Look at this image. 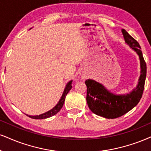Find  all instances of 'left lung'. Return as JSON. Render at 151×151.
I'll return each mask as SVG.
<instances>
[{
    "label": "left lung",
    "instance_id": "left-lung-1",
    "mask_svg": "<svg viewBox=\"0 0 151 151\" xmlns=\"http://www.w3.org/2000/svg\"><path fill=\"white\" fill-rule=\"evenodd\" d=\"M122 32L125 42L138 54L140 59L141 76L137 88L126 95H115L96 81L88 79L85 82L87 86L86 99L91 111L109 119L121 117L138 104L144 92L146 77V64L139 42L124 29Z\"/></svg>",
    "mask_w": 151,
    "mask_h": 151
}]
</instances>
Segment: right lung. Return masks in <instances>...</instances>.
<instances>
[{
    "label": "right lung",
    "mask_w": 151,
    "mask_h": 151,
    "mask_svg": "<svg viewBox=\"0 0 151 151\" xmlns=\"http://www.w3.org/2000/svg\"><path fill=\"white\" fill-rule=\"evenodd\" d=\"M71 83H72V81L68 82V84L66 85V87H65V90L64 91V92H63V94H62V96H61V98L60 99V100H59L58 104H57V105H56L52 109H51L50 111H47V112L45 113H43V114H41V115H33H33H27V116H29V118H33V119H45V118H50V117L53 116V115L57 114V113H58L59 111H60L61 108H62L63 105H64V101H65V98H66V94H68L70 89H71V87H72Z\"/></svg>",
    "instance_id": "1"
}]
</instances>
